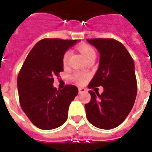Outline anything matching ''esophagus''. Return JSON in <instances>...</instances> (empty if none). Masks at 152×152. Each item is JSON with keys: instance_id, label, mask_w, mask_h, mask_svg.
I'll use <instances>...</instances> for the list:
<instances>
[{"instance_id": "34e87169", "label": "esophagus", "mask_w": 152, "mask_h": 152, "mask_svg": "<svg viewBox=\"0 0 152 152\" xmlns=\"http://www.w3.org/2000/svg\"><path fill=\"white\" fill-rule=\"evenodd\" d=\"M78 91H79V93H80V94H81V93L85 92L86 90L84 89V88H78Z\"/></svg>"}]
</instances>
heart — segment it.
Instances as JSON below:
<instances>
[{"label":"heart","mask_w":152,"mask_h":152,"mask_svg":"<svg viewBox=\"0 0 152 152\" xmlns=\"http://www.w3.org/2000/svg\"><path fill=\"white\" fill-rule=\"evenodd\" d=\"M78 50L82 54V56L85 58V59L87 61H88L91 58H95V57H96V52H95L94 49L88 45H80L78 47ZM70 56H71V51L68 50L65 52L62 58V63L64 65H66L68 64ZM86 77H86L85 75L80 73H75L73 75L74 80L76 81V83L79 84H84L86 80Z\"/></svg>","instance_id":"b5f03b06"}]
</instances>
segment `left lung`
Masks as SVG:
<instances>
[{"instance_id":"1","label":"left lung","mask_w":152,"mask_h":152,"mask_svg":"<svg viewBox=\"0 0 152 152\" xmlns=\"http://www.w3.org/2000/svg\"><path fill=\"white\" fill-rule=\"evenodd\" d=\"M87 41L100 52L99 68L88 85L90 89L103 87L101 94L89 91L85 104L88 120L102 129L116 128L124 121L135 103L137 81L135 65L126 47L113 39H89Z\"/></svg>"}]
</instances>
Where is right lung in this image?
<instances>
[{
  "label": "right lung",
  "mask_w": 152,
  "mask_h": 152,
  "mask_svg": "<svg viewBox=\"0 0 152 152\" xmlns=\"http://www.w3.org/2000/svg\"><path fill=\"white\" fill-rule=\"evenodd\" d=\"M77 40L44 39L29 52L17 77L19 99L23 112L36 127L44 130L61 126L68 118L70 103L78 94L76 86L53 87L62 72V58Z\"/></svg>",
  "instance_id": "right-lung-1"
}]
</instances>
